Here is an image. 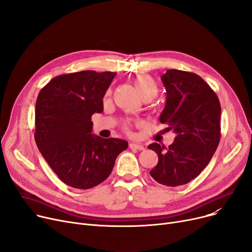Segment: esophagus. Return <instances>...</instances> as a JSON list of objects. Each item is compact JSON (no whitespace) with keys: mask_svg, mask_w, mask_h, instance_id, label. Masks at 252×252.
<instances>
[{"mask_svg":"<svg viewBox=\"0 0 252 252\" xmlns=\"http://www.w3.org/2000/svg\"><path fill=\"white\" fill-rule=\"evenodd\" d=\"M129 148L130 149H136V150H144V146L141 144H136V143H129Z\"/></svg>","mask_w":252,"mask_h":252,"instance_id":"1","label":"esophagus"}]
</instances>
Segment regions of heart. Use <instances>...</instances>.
Instances as JSON below:
<instances>
[{
    "instance_id": "1",
    "label": "heart",
    "mask_w": 252,
    "mask_h": 252,
    "mask_svg": "<svg viewBox=\"0 0 252 252\" xmlns=\"http://www.w3.org/2000/svg\"><path fill=\"white\" fill-rule=\"evenodd\" d=\"M135 86L139 94L144 100H153L159 92V87L155 79L149 74H140L134 79ZM110 93V90L108 91ZM126 129H128V126L126 125Z\"/></svg>"
}]
</instances>
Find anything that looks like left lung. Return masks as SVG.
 Returning <instances> with one entry per match:
<instances>
[{"label":"left lung","instance_id":"obj_1","mask_svg":"<svg viewBox=\"0 0 252 252\" xmlns=\"http://www.w3.org/2000/svg\"><path fill=\"white\" fill-rule=\"evenodd\" d=\"M161 79L166 104L159 121L177 137L168 148L149 145L158 155L150 175L164 186L177 187L199 176L214 156L220 140V104L215 91L196 73L168 69Z\"/></svg>","mask_w":252,"mask_h":252}]
</instances>
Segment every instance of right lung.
<instances>
[{
  "mask_svg": "<svg viewBox=\"0 0 252 252\" xmlns=\"http://www.w3.org/2000/svg\"><path fill=\"white\" fill-rule=\"evenodd\" d=\"M115 72L84 70L54 77L35 103L34 140L57 177L72 188L91 189L111 174L122 139L92 133V115L103 111V97Z\"/></svg>",
  "mask_w": 252,
  "mask_h": 252,
  "instance_id": "right-lung-1",
  "label": "right lung"
}]
</instances>
